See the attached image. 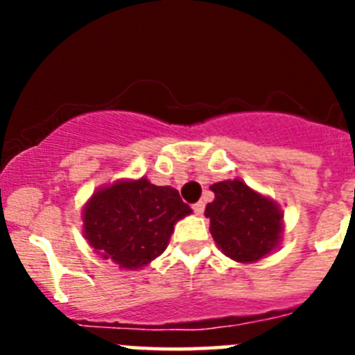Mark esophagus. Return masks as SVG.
I'll return each mask as SVG.
<instances>
[{"label":"esophagus","mask_w":355,"mask_h":355,"mask_svg":"<svg viewBox=\"0 0 355 355\" xmlns=\"http://www.w3.org/2000/svg\"><path fill=\"white\" fill-rule=\"evenodd\" d=\"M192 208H193V211L197 213V215H202V211H205V202H202V200H199V202H196Z\"/></svg>","instance_id":"esophagus-1"}]
</instances>
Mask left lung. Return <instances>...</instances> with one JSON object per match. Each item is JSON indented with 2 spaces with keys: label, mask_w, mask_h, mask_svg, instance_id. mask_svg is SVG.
Wrapping results in <instances>:
<instances>
[{
  "label": "left lung",
  "mask_w": 355,
  "mask_h": 355,
  "mask_svg": "<svg viewBox=\"0 0 355 355\" xmlns=\"http://www.w3.org/2000/svg\"><path fill=\"white\" fill-rule=\"evenodd\" d=\"M215 200L206 206L213 240L227 258L252 263L270 254L281 241L283 211L274 200L254 192L240 180L209 187Z\"/></svg>",
  "instance_id": "1"
}]
</instances>
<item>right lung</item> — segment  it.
<instances>
[{"label": "right lung", "instance_id": "1", "mask_svg": "<svg viewBox=\"0 0 355 355\" xmlns=\"http://www.w3.org/2000/svg\"><path fill=\"white\" fill-rule=\"evenodd\" d=\"M190 213L175 188L122 180L99 188L85 205L83 234L103 258L135 270L167 249L174 224Z\"/></svg>", "mask_w": 355, "mask_h": 355}]
</instances>
